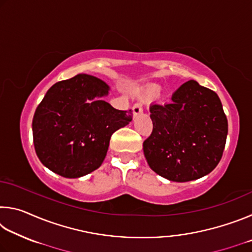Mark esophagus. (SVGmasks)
<instances>
[{
    "instance_id": "34e87169",
    "label": "esophagus",
    "mask_w": 252,
    "mask_h": 252,
    "mask_svg": "<svg viewBox=\"0 0 252 252\" xmlns=\"http://www.w3.org/2000/svg\"><path fill=\"white\" fill-rule=\"evenodd\" d=\"M132 110H133V116H139V114H141L143 112V109H142V103L141 102H138V103H135L133 105V108H132Z\"/></svg>"
}]
</instances>
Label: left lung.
<instances>
[{
	"mask_svg": "<svg viewBox=\"0 0 252 252\" xmlns=\"http://www.w3.org/2000/svg\"><path fill=\"white\" fill-rule=\"evenodd\" d=\"M171 102L150 105L151 135L143 142L149 167L170 181L197 180L222 157L228 120L216 92L190 80Z\"/></svg>",
	"mask_w": 252,
	"mask_h": 252,
	"instance_id": "left-lung-1",
	"label": "left lung"
}]
</instances>
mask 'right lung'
Segmentation results:
<instances>
[{
  "instance_id": "add662e5",
  "label": "right lung",
  "mask_w": 252,
  "mask_h": 252,
  "mask_svg": "<svg viewBox=\"0 0 252 252\" xmlns=\"http://www.w3.org/2000/svg\"><path fill=\"white\" fill-rule=\"evenodd\" d=\"M110 87L78 74L49 89L33 117V142L42 164L73 179L100 167L111 135L132 121V111L114 109L102 97Z\"/></svg>"
}]
</instances>
